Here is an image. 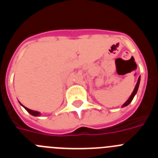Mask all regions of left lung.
Listing matches in <instances>:
<instances>
[{
  "label": "left lung",
  "instance_id": "8db88e82",
  "mask_svg": "<svg viewBox=\"0 0 158 158\" xmlns=\"http://www.w3.org/2000/svg\"><path fill=\"white\" fill-rule=\"evenodd\" d=\"M139 83H140V77H139V80H138V82H137L136 85H135V89H134L133 93H131V96H130L129 98H128V100H127V101L125 102V103H124L123 104L122 107H126V106H127L128 104H131V102L132 101V100H133V99H134V97H135V95H136L137 92H138V89H139Z\"/></svg>",
  "mask_w": 158,
  "mask_h": 158
}]
</instances>
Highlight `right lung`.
Listing matches in <instances>:
<instances>
[{
  "instance_id": "right-lung-1",
  "label": "right lung",
  "mask_w": 158,
  "mask_h": 158,
  "mask_svg": "<svg viewBox=\"0 0 158 158\" xmlns=\"http://www.w3.org/2000/svg\"><path fill=\"white\" fill-rule=\"evenodd\" d=\"M19 104H20V103H19ZM22 105V104H21ZM23 106V107H24L25 109L27 110V112H29L31 114V115H33V116H40V115H41V113L40 112H39V111H33V110H31V109H29V108H27V107H24V106L23 105H22Z\"/></svg>"
}]
</instances>
